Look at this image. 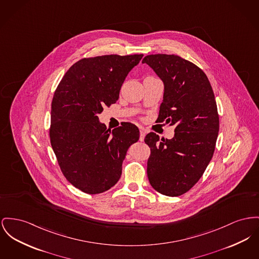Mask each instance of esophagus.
<instances>
[{"label":"esophagus","mask_w":259,"mask_h":259,"mask_svg":"<svg viewBox=\"0 0 259 259\" xmlns=\"http://www.w3.org/2000/svg\"><path fill=\"white\" fill-rule=\"evenodd\" d=\"M145 136H146V131H145V129L142 128V127H140V141H141V142L144 141Z\"/></svg>","instance_id":"34e87169"}]
</instances>
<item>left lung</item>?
<instances>
[{
	"instance_id": "left-lung-1",
	"label": "left lung",
	"mask_w": 259,
	"mask_h": 259,
	"mask_svg": "<svg viewBox=\"0 0 259 259\" xmlns=\"http://www.w3.org/2000/svg\"><path fill=\"white\" fill-rule=\"evenodd\" d=\"M142 62L164 84L157 120L175 126L171 140L153 132L145 137L151 149L148 178L158 193L178 197L196 185L212 158L219 131L214 93L205 73L179 56L150 55Z\"/></svg>"
}]
</instances>
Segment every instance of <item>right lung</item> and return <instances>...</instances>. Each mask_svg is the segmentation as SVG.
<instances>
[{
  "mask_svg": "<svg viewBox=\"0 0 259 259\" xmlns=\"http://www.w3.org/2000/svg\"><path fill=\"white\" fill-rule=\"evenodd\" d=\"M143 56L84 58L55 91L51 145L66 180L86 194L106 192L118 182L126 152L139 140L136 125L123 122L110 131L98 114L116 103L125 78Z\"/></svg>",
  "mask_w": 259,
  "mask_h": 259,
  "instance_id": "right-lung-1",
  "label": "right lung"
}]
</instances>
